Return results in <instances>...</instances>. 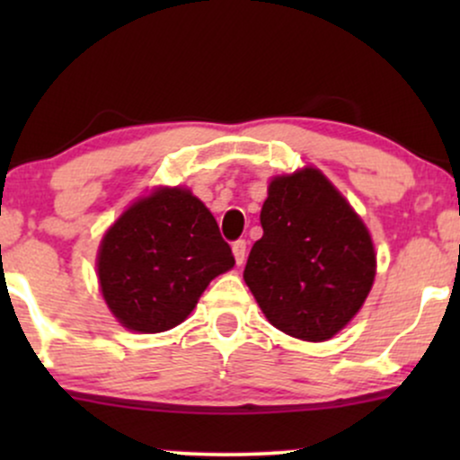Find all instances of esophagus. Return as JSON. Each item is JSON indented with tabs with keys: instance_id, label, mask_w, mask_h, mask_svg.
Here are the masks:
<instances>
[{
	"instance_id": "obj_1",
	"label": "esophagus",
	"mask_w": 460,
	"mask_h": 460,
	"mask_svg": "<svg viewBox=\"0 0 460 460\" xmlns=\"http://www.w3.org/2000/svg\"><path fill=\"white\" fill-rule=\"evenodd\" d=\"M234 255H235V261L237 266H242L246 260V242L244 240H235L234 242Z\"/></svg>"
}]
</instances>
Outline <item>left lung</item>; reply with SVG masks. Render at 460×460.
<instances>
[{
    "mask_svg": "<svg viewBox=\"0 0 460 460\" xmlns=\"http://www.w3.org/2000/svg\"><path fill=\"white\" fill-rule=\"evenodd\" d=\"M261 240L244 281L272 326L305 341L331 340L366 303L376 274L367 226L318 168L274 177Z\"/></svg>",
    "mask_w": 460,
    "mask_h": 460,
    "instance_id": "left-lung-1",
    "label": "left lung"
}]
</instances>
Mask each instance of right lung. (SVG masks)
I'll use <instances>...</instances> for the list:
<instances>
[{
  "label": "right lung",
  "mask_w": 460,
  "mask_h": 460,
  "mask_svg": "<svg viewBox=\"0 0 460 460\" xmlns=\"http://www.w3.org/2000/svg\"><path fill=\"white\" fill-rule=\"evenodd\" d=\"M216 218L186 188H157L123 212L97 255L102 294L136 332L181 324L209 281L234 268Z\"/></svg>",
  "instance_id": "add662e5"
}]
</instances>
